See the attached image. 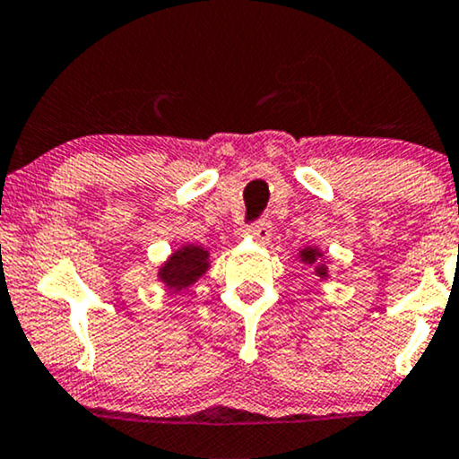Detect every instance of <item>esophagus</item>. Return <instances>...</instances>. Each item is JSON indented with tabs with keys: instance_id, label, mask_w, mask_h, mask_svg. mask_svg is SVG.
Listing matches in <instances>:
<instances>
[{
	"instance_id": "34e87169",
	"label": "esophagus",
	"mask_w": 459,
	"mask_h": 459,
	"mask_svg": "<svg viewBox=\"0 0 459 459\" xmlns=\"http://www.w3.org/2000/svg\"><path fill=\"white\" fill-rule=\"evenodd\" d=\"M246 230L252 237H256V239H267V237L272 235V222H269L267 218H258L256 222L247 224Z\"/></svg>"
}]
</instances>
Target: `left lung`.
Segmentation results:
<instances>
[{"label": "left lung", "instance_id": "1", "mask_svg": "<svg viewBox=\"0 0 459 459\" xmlns=\"http://www.w3.org/2000/svg\"><path fill=\"white\" fill-rule=\"evenodd\" d=\"M301 256H303V263H314V261H316V256H318V252H314V250H310V247H307V250H303L301 252ZM325 272H327V269H325L323 267V264H320V267H318V272L316 273H320V275H325Z\"/></svg>", "mask_w": 459, "mask_h": 459}]
</instances>
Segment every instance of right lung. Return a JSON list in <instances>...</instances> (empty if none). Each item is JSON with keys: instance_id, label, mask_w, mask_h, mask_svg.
<instances>
[{"instance_id": "right-lung-1", "label": "right lung", "mask_w": 459, "mask_h": 459, "mask_svg": "<svg viewBox=\"0 0 459 459\" xmlns=\"http://www.w3.org/2000/svg\"><path fill=\"white\" fill-rule=\"evenodd\" d=\"M207 272V252L196 246H187L177 250L170 261L164 264L160 278L167 282L170 289L181 290L192 282H196L203 273Z\"/></svg>"}]
</instances>
